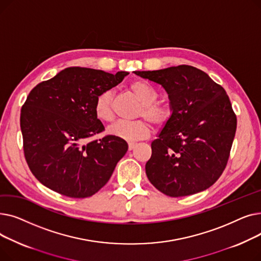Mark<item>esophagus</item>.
<instances>
[{
	"label": "esophagus",
	"instance_id": "obj_1",
	"mask_svg": "<svg viewBox=\"0 0 261 261\" xmlns=\"http://www.w3.org/2000/svg\"><path fill=\"white\" fill-rule=\"evenodd\" d=\"M129 150H133L135 147H136V144L135 143H129Z\"/></svg>",
	"mask_w": 261,
	"mask_h": 261
}]
</instances>
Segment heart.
Returning <instances> with one entry per match:
<instances>
[{
	"mask_svg": "<svg viewBox=\"0 0 261 261\" xmlns=\"http://www.w3.org/2000/svg\"><path fill=\"white\" fill-rule=\"evenodd\" d=\"M129 89L135 94L141 102L138 116L144 117L154 126L162 127L170 121L173 109L170 103L159 101L158 90L144 80H134L129 85ZM113 94L111 91H103L97 95L94 103V112L99 120L109 122L114 118L112 108ZM145 119L133 121L118 120L109 128V133L118 139L130 143L138 142L148 138L151 127Z\"/></svg>",
	"mask_w": 261,
	"mask_h": 261,
	"instance_id": "b5f03b06",
	"label": "heart"
}]
</instances>
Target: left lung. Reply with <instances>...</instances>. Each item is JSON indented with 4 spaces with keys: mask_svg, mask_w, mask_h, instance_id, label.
<instances>
[{
    "mask_svg": "<svg viewBox=\"0 0 261 261\" xmlns=\"http://www.w3.org/2000/svg\"><path fill=\"white\" fill-rule=\"evenodd\" d=\"M134 73L165 89L173 109L172 118L151 144L146 163L150 183L172 198L207 189L226 167L237 128L225 90L185 64Z\"/></svg>",
    "mask_w": 261,
    "mask_h": 261,
    "instance_id": "8db88e82",
    "label": "left lung"
}]
</instances>
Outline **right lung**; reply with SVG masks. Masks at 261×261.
Masks as SVG:
<instances>
[{"mask_svg": "<svg viewBox=\"0 0 261 261\" xmlns=\"http://www.w3.org/2000/svg\"><path fill=\"white\" fill-rule=\"evenodd\" d=\"M128 74L73 66L31 91L21 109L20 126L26 163L41 184L79 199L107 184L128 144L113 135L88 141L105 130L94 103L99 93Z\"/></svg>", "mask_w": 261, "mask_h": 261, "instance_id": "right-lung-1", "label": "right lung"}]
</instances>
